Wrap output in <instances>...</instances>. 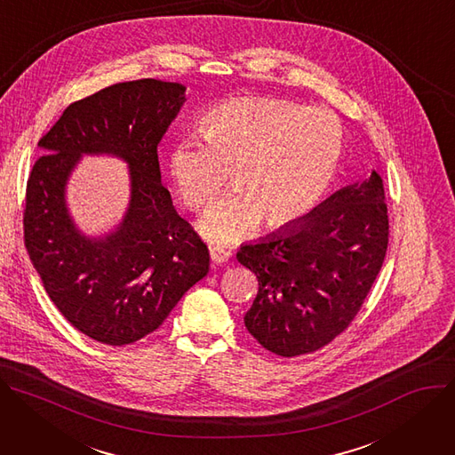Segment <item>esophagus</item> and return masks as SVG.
<instances>
[{
	"label": "esophagus",
	"mask_w": 455,
	"mask_h": 455,
	"mask_svg": "<svg viewBox=\"0 0 455 455\" xmlns=\"http://www.w3.org/2000/svg\"><path fill=\"white\" fill-rule=\"evenodd\" d=\"M210 257H212L213 264H226L231 259V253L220 245H213V247H210Z\"/></svg>",
	"instance_id": "34e87169"
}]
</instances>
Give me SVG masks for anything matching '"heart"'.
I'll return each mask as SVG.
<instances>
[{"instance_id": "heart-1", "label": "heart", "mask_w": 455, "mask_h": 455, "mask_svg": "<svg viewBox=\"0 0 455 455\" xmlns=\"http://www.w3.org/2000/svg\"><path fill=\"white\" fill-rule=\"evenodd\" d=\"M204 142L180 139L170 151L175 188L193 212L204 210L231 172L233 191L200 220L217 243L253 231L283 229L307 219L331 189L341 164L339 119L276 97H236L215 105L198 123Z\"/></svg>"}]
</instances>
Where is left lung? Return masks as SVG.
I'll return each mask as SVG.
<instances>
[{
	"label": "left lung",
	"instance_id": "1",
	"mask_svg": "<svg viewBox=\"0 0 455 455\" xmlns=\"http://www.w3.org/2000/svg\"><path fill=\"white\" fill-rule=\"evenodd\" d=\"M387 245L385 189L372 170L369 179L322 202L304 222L238 249L236 260L259 278L245 329L283 358L325 347L360 313Z\"/></svg>",
	"mask_w": 455,
	"mask_h": 455
}]
</instances>
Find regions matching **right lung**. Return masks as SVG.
Wrapping results in <instances>:
<instances>
[{"label": "right lung", "mask_w": 455, "mask_h": 455, "mask_svg": "<svg viewBox=\"0 0 455 455\" xmlns=\"http://www.w3.org/2000/svg\"><path fill=\"white\" fill-rule=\"evenodd\" d=\"M186 86L117 83L72 103L37 142L23 231L32 266L60 313L88 338L123 347L163 325L210 271V251L161 182L157 146L184 105ZM83 153L116 155L131 168V204L103 239L83 235L64 189Z\"/></svg>", "instance_id": "right-lung-1"}]
</instances>
